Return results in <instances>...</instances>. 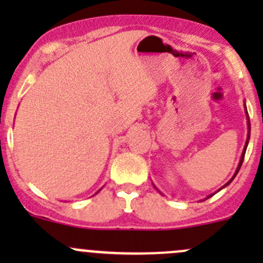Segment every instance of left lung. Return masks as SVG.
<instances>
[{"label":"left lung","instance_id":"obj_1","mask_svg":"<svg viewBox=\"0 0 263 263\" xmlns=\"http://www.w3.org/2000/svg\"><path fill=\"white\" fill-rule=\"evenodd\" d=\"M249 136H251V124H249V121H248V139H247V142H246V146H245V150H243V154H242V158H240V161H239V165H238V168H237V172H235V174H234V177H233L232 179H230L229 182L227 183V184L225 185H228L229 184L230 182L233 181V179L235 178V176H237V173L238 172H239V169H240V166H242V164H243V160H245V154H246V150H247V145H248V141H249ZM224 185V187H225Z\"/></svg>","mask_w":263,"mask_h":263}]
</instances>
